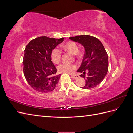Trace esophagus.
Returning <instances> with one entry per match:
<instances>
[{"label":"esophagus","instance_id":"34e87169","mask_svg":"<svg viewBox=\"0 0 133 133\" xmlns=\"http://www.w3.org/2000/svg\"><path fill=\"white\" fill-rule=\"evenodd\" d=\"M71 78L73 79H77L78 78H79V76L77 74H72L71 75Z\"/></svg>","mask_w":133,"mask_h":133}]
</instances>
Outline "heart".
Returning a JSON list of instances; mask_svg holds the SVG:
<instances>
[{
	"instance_id": "1",
	"label": "heart",
	"mask_w": 133,
	"mask_h": 133,
	"mask_svg": "<svg viewBox=\"0 0 133 133\" xmlns=\"http://www.w3.org/2000/svg\"><path fill=\"white\" fill-rule=\"evenodd\" d=\"M63 48L73 54H76L79 58L82 57V53L78 51L79 48L76 43L73 41H69L64 44ZM62 57V51L58 48H55L51 52V59L54 63H58ZM77 66L75 64L67 63L60 64L57 67L58 70L61 73H71L76 69Z\"/></svg>"
}]
</instances>
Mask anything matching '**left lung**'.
Segmentation results:
<instances>
[{
    "instance_id": "1",
    "label": "left lung",
    "mask_w": 133,
    "mask_h": 133,
    "mask_svg": "<svg viewBox=\"0 0 133 133\" xmlns=\"http://www.w3.org/2000/svg\"><path fill=\"white\" fill-rule=\"evenodd\" d=\"M78 42L85 49V54L78 73L85 80V89L93 88L101 83L108 70V58L107 51L98 39L91 35H82L69 38Z\"/></svg>"
}]
</instances>
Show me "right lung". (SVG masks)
I'll return each mask as SVG.
<instances>
[{
	"label": "right lung",
	"mask_w": 133,
	"mask_h": 133,
	"mask_svg": "<svg viewBox=\"0 0 133 133\" xmlns=\"http://www.w3.org/2000/svg\"><path fill=\"white\" fill-rule=\"evenodd\" d=\"M45 36L35 38L28 44L23 57V72L29 85L36 91H53L60 75H55L57 69L51 60V52L64 41Z\"/></svg>",
	"instance_id": "right-lung-1"
}]
</instances>
